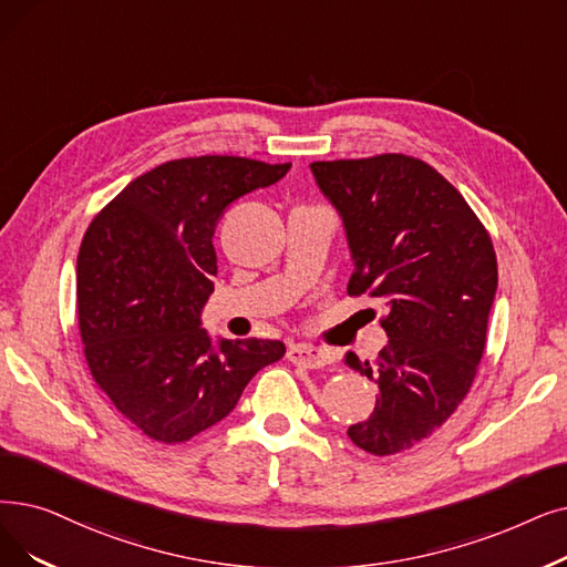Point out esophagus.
Here are the masks:
<instances>
[{"instance_id": "34e87169", "label": "esophagus", "mask_w": 567, "mask_h": 567, "mask_svg": "<svg viewBox=\"0 0 567 567\" xmlns=\"http://www.w3.org/2000/svg\"><path fill=\"white\" fill-rule=\"evenodd\" d=\"M287 359L291 363H299L306 368H324L333 361L329 350L312 348V344H293V348H289V352H287Z\"/></svg>"}]
</instances>
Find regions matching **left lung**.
I'll return each mask as SVG.
<instances>
[{
  "label": "left lung",
  "instance_id": "obj_1",
  "mask_svg": "<svg viewBox=\"0 0 567 567\" xmlns=\"http://www.w3.org/2000/svg\"><path fill=\"white\" fill-rule=\"evenodd\" d=\"M315 183L342 219L354 274L348 291L384 301L389 344L373 361L344 354L378 384L357 447L386 456L450 420L484 354L496 299L494 243L461 192L408 155L312 162Z\"/></svg>",
  "mask_w": 567,
  "mask_h": 567
}]
</instances>
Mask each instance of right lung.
<instances>
[{
    "label": "right lung",
    "mask_w": 567,
    "mask_h": 567,
    "mask_svg": "<svg viewBox=\"0 0 567 567\" xmlns=\"http://www.w3.org/2000/svg\"><path fill=\"white\" fill-rule=\"evenodd\" d=\"M291 164L206 155L132 181L92 219L76 261L79 327L94 382L159 442H185L223 422L280 340L213 338V234L225 208L276 185Z\"/></svg>",
    "instance_id": "1"
}]
</instances>
